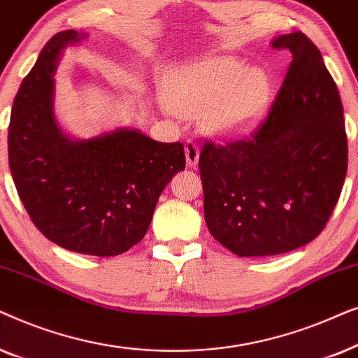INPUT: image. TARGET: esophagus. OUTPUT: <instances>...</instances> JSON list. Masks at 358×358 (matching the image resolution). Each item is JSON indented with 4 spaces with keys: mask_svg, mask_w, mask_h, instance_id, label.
I'll list each match as a JSON object with an SVG mask.
<instances>
[{
    "mask_svg": "<svg viewBox=\"0 0 358 358\" xmlns=\"http://www.w3.org/2000/svg\"><path fill=\"white\" fill-rule=\"evenodd\" d=\"M199 155H200V148H199L197 141L192 138L185 140V159H187L189 168H194V166L197 164Z\"/></svg>",
    "mask_w": 358,
    "mask_h": 358,
    "instance_id": "1",
    "label": "esophagus"
}]
</instances>
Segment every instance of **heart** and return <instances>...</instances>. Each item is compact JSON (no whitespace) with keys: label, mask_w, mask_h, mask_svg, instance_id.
Wrapping results in <instances>:
<instances>
[{"label":"heart","mask_w":358,"mask_h":358,"mask_svg":"<svg viewBox=\"0 0 358 358\" xmlns=\"http://www.w3.org/2000/svg\"><path fill=\"white\" fill-rule=\"evenodd\" d=\"M168 92L180 114L205 110L210 129L243 131L267 110L272 83L264 70H248L236 58L217 57L174 70Z\"/></svg>","instance_id":"heart-1"}]
</instances>
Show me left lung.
<instances>
[{"instance_id": "obj_1", "label": "left lung", "mask_w": 358, "mask_h": 358, "mask_svg": "<svg viewBox=\"0 0 358 358\" xmlns=\"http://www.w3.org/2000/svg\"><path fill=\"white\" fill-rule=\"evenodd\" d=\"M292 62L266 119L249 136L199 156L208 231L241 257L275 256L313 241L331 218L347 174L344 107L315 43L277 37Z\"/></svg>"}]
</instances>
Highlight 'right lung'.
Here are the masks:
<instances>
[{
  "mask_svg": "<svg viewBox=\"0 0 358 358\" xmlns=\"http://www.w3.org/2000/svg\"><path fill=\"white\" fill-rule=\"evenodd\" d=\"M85 34L63 31L42 48L13 102L9 169L19 199L43 236L73 252L109 257L148 231L166 184L185 168L184 145L120 129L75 141L53 117L58 55Z\"/></svg>",
  "mask_w": 358,
  "mask_h": 358,
  "instance_id": "right-lung-1",
  "label": "right lung"
}]
</instances>
